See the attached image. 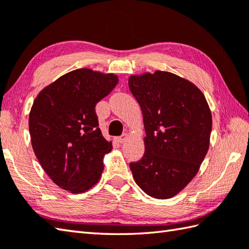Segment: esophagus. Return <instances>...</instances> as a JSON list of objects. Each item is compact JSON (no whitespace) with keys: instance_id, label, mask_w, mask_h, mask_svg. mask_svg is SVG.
I'll return each mask as SVG.
<instances>
[{"instance_id":"obj_1","label":"esophagus","mask_w":249,"mask_h":249,"mask_svg":"<svg viewBox=\"0 0 249 249\" xmlns=\"http://www.w3.org/2000/svg\"><path fill=\"white\" fill-rule=\"evenodd\" d=\"M127 139H128V134H123L121 137H118V138H116V141H118L119 143H123V142H125Z\"/></svg>"}]
</instances>
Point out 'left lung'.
<instances>
[{"label":"left lung","mask_w":249,"mask_h":249,"mask_svg":"<svg viewBox=\"0 0 249 249\" xmlns=\"http://www.w3.org/2000/svg\"><path fill=\"white\" fill-rule=\"evenodd\" d=\"M128 86L146 135L143 157L129 165L134 179L153 198H172L198 173L209 151V104L193 82L169 71L131 75Z\"/></svg>","instance_id":"8db88e82"}]
</instances>
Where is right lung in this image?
<instances>
[{"label": "right lung", "instance_id": "add662e5", "mask_svg": "<svg viewBox=\"0 0 249 249\" xmlns=\"http://www.w3.org/2000/svg\"><path fill=\"white\" fill-rule=\"evenodd\" d=\"M118 82L114 73L79 68L44 88L32 105V146L45 172L62 189L88 192L102 177L112 142L98 127L95 106Z\"/></svg>", "mask_w": 249, "mask_h": 249}]
</instances>
